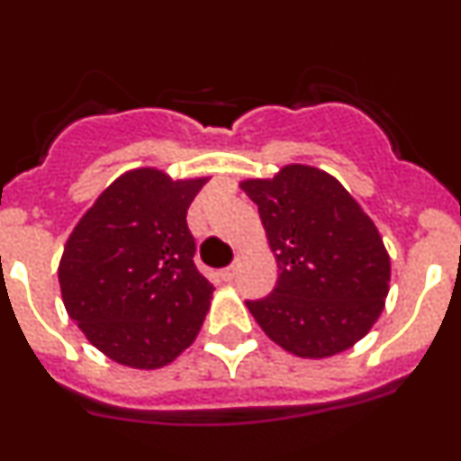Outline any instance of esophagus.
I'll return each mask as SVG.
<instances>
[{"mask_svg":"<svg viewBox=\"0 0 461 461\" xmlns=\"http://www.w3.org/2000/svg\"><path fill=\"white\" fill-rule=\"evenodd\" d=\"M221 276H222V281H227V283H230L231 278L236 276V267H234V265H231V267H225V269H221Z\"/></svg>","mask_w":461,"mask_h":461,"instance_id":"esophagus-1","label":"esophagus"}]
</instances>
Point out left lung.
<instances>
[{"mask_svg":"<svg viewBox=\"0 0 461 461\" xmlns=\"http://www.w3.org/2000/svg\"><path fill=\"white\" fill-rule=\"evenodd\" d=\"M239 187L258 204L278 267L272 294L248 301L260 330L301 359H325L361 341L390 290V257L373 218L312 165H285L274 178Z\"/></svg>","mask_w":461,"mask_h":461,"instance_id":"left-lung-1","label":"left lung"}]
</instances>
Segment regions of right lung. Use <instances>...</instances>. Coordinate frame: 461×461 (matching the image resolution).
Here are the masks:
<instances>
[{
  "label": "right lung",
  "instance_id": "obj_1",
  "mask_svg": "<svg viewBox=\"0 0 461 461\" xmlns=\"http://www.w3.org/2000/svg\"><path fill=\"white\" fill-rule=\"evenodd\" d=\"M207 180L129 169L73 227L58 267L64 308L115 364L165 368L201 332L213 287L194 265L187 209Z\"/></svg>",
  "mask_w": 461,
  "mask_h": 461
}]
</instances>
